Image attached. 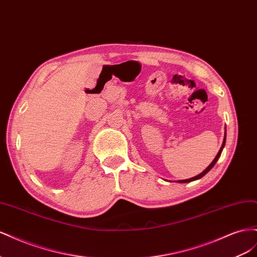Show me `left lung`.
<instances>
[{
  "label": "left lung",
  "instance_id": "obj_1",
  "mask_svg": "<svg viewBox=\"0 0 257 257\" xmlns=\"http://www.w3.org/2000/svg\"><path fill=\"white\" fill-rule=\"evenodd\" d=\"M225 142H226V127H225V134H224V139H223V144H222V147H221V149L219 150V152H217V154H216V157L214 158V160L211 162V164H210L203 173H200L199 175H197V176H195V177H193V178H190V179H185V180H178L177 182H179V183H189V182H192V181H195V180H198V179H200L201 177H204L210 169H211L214 165H215V163H216V161L219 160V158L221 157V153H222V151H223V148H224V146H225Z\"/></svg>",
  "mask_w": 257,
  "mask_h": 257
}]
</instances>
